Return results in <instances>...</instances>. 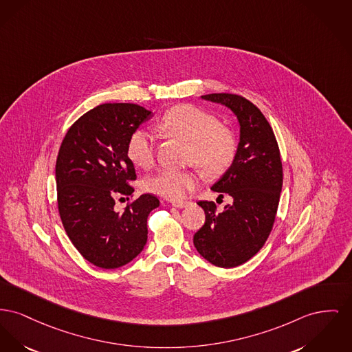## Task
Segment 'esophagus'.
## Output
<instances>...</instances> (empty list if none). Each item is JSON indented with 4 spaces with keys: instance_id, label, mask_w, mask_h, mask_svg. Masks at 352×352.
<instances>
[{
    "instance_id": "1",
    "label": "esophagus",
    "mask_w": 352,
    "mask_h": 352,
    "mask_svg": "<svg viewBox=\"0 0 352 352\" xmlns=\"http://www.w3.org/2000/svg\"><path fill=\"white\" fill-rule=\"evenodd\" d=\"M188 205H190V202H173V206L178 207V208H185Z\"/></svg>"
}]
</instances>
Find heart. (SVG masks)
Returning a JSON list of instances; mask_svg holds the SVG:
<instances>
[{"label": "heart", "instance_id": "1", "mask_svg": "<svg viewBox=\"0 0 352 352\" xmlns=\"http://www.w3.org/2000/svg\"><path fill=\"white\" fill-rule=\"evenodd\" d=\"M157 130L187 142L185 161L199 167L208 177L223 174L235 160L236 140L234 133L205 110L178 104L158 121ZM127 158L138 168L154 164V138L146 130H135L126 147ZM199 177L194 170H161L145 178L144 188L170 201H181L195 188Z\"/></svg>", "mask_w": 352, "mask_h": 352}]
</instances>
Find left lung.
<instances>
[{
	"label": "left lung",
	"instance_id": "1",
	"mask_svg": "<svg viewBox=\"0 0 352 352\" xmlns=\"http://www.w3.org/2000/svg\"><path fill=\"white\" fill-rule=\"evenodd\" d=\"M202 98L228 106L241 126L235 160L211 187L219 198L230 195L232 204L217 211L214 202L199 201L206 221L192 239L210 263L231 269L251 259L269 238L283 184L280 151L269 121L245 97L214 93Z\"/></svg>",
	"mask_w": 352,
	"mask_h": 352
}]
</instances>
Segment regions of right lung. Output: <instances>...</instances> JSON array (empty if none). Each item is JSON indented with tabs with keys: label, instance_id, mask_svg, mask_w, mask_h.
<instances>
[{
	"label": "right lung",
	"instance_id": "1",
	"mask_svg": "<svg viewBox=\"0 0 352 352\" xmlns=\"http://www.w3.org/2000/svg\"><path fill=\"white\" fill-rule=\"evenodd\" d=\"M151 111L135 104H102L67 130L56 162L57 204L63 228L78 252L101 269L133 261L147 242V217L160 206L142 194L124 211L116 197L131 195L134 165L127 158L130 135Z\"/></svg>",
	"mask_w": 352,
	"mask_h": 352
}]
</instances>
